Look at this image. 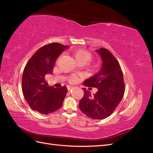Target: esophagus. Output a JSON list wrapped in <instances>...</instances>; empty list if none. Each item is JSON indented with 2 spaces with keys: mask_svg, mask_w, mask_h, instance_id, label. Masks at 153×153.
<instances>
[{
  "mask_svg": "<svg viewBox=\"0 0 153 153\" xmlns=\"http://www.w3.org/2000/svg\"><path fill=\"white\" fill-rule=\"evenodd\" d=\"M73 87H74L70 86V85L67 86V88H68V91H71L72 89H73Z\"/></svg>",
  "mask_w": 153,
  "mask_h": 153,
  "instance_id": "1",
  "label": "esophagus"
}]
</instances>
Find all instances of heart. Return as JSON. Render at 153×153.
Returning a JSON list of instances; mask_svg holds the SVG:
<instances>
[{"instance_id":"1","label":"heart","mask_w":153,"mask_h":153,"mask_svg":"<svg viewBox=\"0 0 153 153\" xmlns=\"http://www.w3.org/2000/svg\"><path fill=\"white\" fill-rule=\"evenodd\" d=\"M75 59L76 61H84L86 62L89 61L91 59V55L89 52H87L85 50H80L78 51V52L75 54ZM76 80V78L75 76L72 77L71 80L75 81Z\"/></svg>"}]
</instances>
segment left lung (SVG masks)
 <instances>
[{"instance_id":"left-lung-1","label":"left lung","mask_w":153,"mask_h":153,"mask_svg":"<svg viewBox=\"0 0 153 153\" xmlns=\"http://www.w3.org/2000/svg\"><path fill=\"white\" fill-rule=\"evenodd\" d=\"M102 64L98 73L86 79L84 85L96 87L98 91L92 96L83 88L84 96L80 101L82 112L92 119H104L112 114L123 98L124 84L119 63L109 50L100 48L96 50Z\"/></svg>"}]
</instances>
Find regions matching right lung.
Returning <instances> with one entry per match:
<instances>
[{"label": "right lung", "mask_w": 153, "mask_h": 153, "mask_svg": "<svg viewBox=\"0 0 153 153\" xmlns=\"http://www.w3.org/2000/svg\"><path fill=\"white\" fill-rule=\"evenodd\" d=\"M68 46L58 43L40 48L26 64L22 76V92L30 108L47 115L62 106L68 89L66 86L54 88L45 81L46 75H51L59 55Z\"/></svg>", "instance_id": "right-lung-1"}]
</instances>
